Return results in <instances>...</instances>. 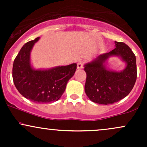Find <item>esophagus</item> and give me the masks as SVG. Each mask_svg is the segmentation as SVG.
<instances>
[{
	"instance_id": "1",
	"label": "esophagus",
	"mask_w": 147,
	"mask_h": 147,
	"mask_svg": "<svg viewBox=\"0 0 147 147\" xmlns=\"http://www.w3.org/2000/svg\"><path fill=\"white\" fill-rule=\"evenodd\" d=\"M77 68H78V69H82V68H83V67H84V63H83V62H82V61H79L78 63H77Z\"/></svg>"
}]
</instances>
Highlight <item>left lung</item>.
Wrapping results in <instances>:
<instances>
[{"mask_svg": "<svg viewBox=\"0 0 147 147\" xmlns=\"http://www.w3.org/2000/svg\"><path fill=\"white\" fill-rule=\"evenodd\" d=\"M115 48L107 53L97 55L84 65L86 72L85 92L92 102L99 104H113L126 97L137 79L136 58L131 48L122 42H116ZM117 56L126 63L122 71L106 68L107 59Z\"/></svg>", "mask_w": 147, "mask_h": 147, "instance_id": "obj_1", "label": "left lung"}]
</instances>
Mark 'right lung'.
I'll list each match as a JSON object with an SVG mask.
<instances>
[{
    "mask_svg": "<svg viewBox=\"0 0 147 147\" xmlns=\"http://www.w3.org/2000/svg\"><path fill=\"white\" fill-rule=\"evenodd\" d=\"M37 37L22 47L14 61L12 77L18 92L25 98L40 104L56 102L65 90L68 82L74 75L77 63L50 69H34L30 54Z\"/></svg>",
    "mask_w": 147,
    "mask_h": 147,
    "instance_id": "add662e5",
    "label": "right lung"
}]
</instances>
